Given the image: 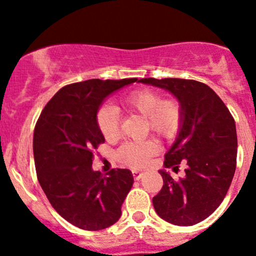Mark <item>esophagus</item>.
Masks as SVG:
<instances>
[{"label":"esophagus","instance_id":"1","mask_svg":"<svg viewBox=\"0 0 256 256\" xmlns=\"http://www.w3.org/2000/svg\"><path fill=\"white\" fill-rule=\"evenodd\" d=\"M142 176H144V172L138 171V170H132V177L135 178V180H140Z\"/></svg>","mask_w":256,"mask_h":256}]
</instances>
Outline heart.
Here are the masks:
<instances>
[{
	"mask_svg": "<svg viewBox=\"0 0 256 256\" xmlns=\"http://www.w3.org/2000/svg\"><path fill=\"white\" fill-rule=\"evenodd\" d=\"M126 112L144 116L146 128L164 138H172L180 131L183 120V109L177 99H162L161 94L150 88H140L126 94L121 99ZM96 125L106 140H112L118 134V115L112 105L105 104L98 109L95 115ZM158 142L154 138L144 141H130L121 144L116 151V158L130 167H142L150 157L158 152Z\"/></svg>",
	"mask_w": 256,
	"mask_h": 256,
	"instance_id": "heart-1",
	"label": "heart"
}]
</instances>
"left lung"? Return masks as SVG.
I'll return each instance as SVG.
<instances>
[{
  "mask_svg": "<svg viewBox=\"0 0 256 256\" xmlns=\"http://www.w3.org/2000/svg\"><path fill=\"white\" fill-rule=\"evenodd\" d=\"M141 82L171 92L180 100L183 120L176 142L164 154V166L186 176L174 180L160 171L164 186L152 198L156 213L174 226H194L219 207L236 167L234 118L213 89L192 79L144 78Z\"/></svg>",
  "mask_w": 256,
  "mask_h": 256,
  "instance_id": "obj_1",
  "label": "left lung"
}]
</instances>
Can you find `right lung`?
<instances>
[{
    "label": "right lung",
    "instance_id": "add662e5",
    "mask_svg": "<svg viewBox=\"0 0 256 256\" xmlns=\"http://www.w3.org/2000/svg\"><path fill=\"white\" fill-rule=\"evenodd\" d=\"M90 79L62 88L40 112L33 135L37 178L49 203L66 220L85 230L112 226L130 192V170L102 174L92 171V157L105 142L95 120L102 100L135 82Z\"/></svg>",
    "mask_w": 256,
    "mask_h": 256
}]
</instances>
